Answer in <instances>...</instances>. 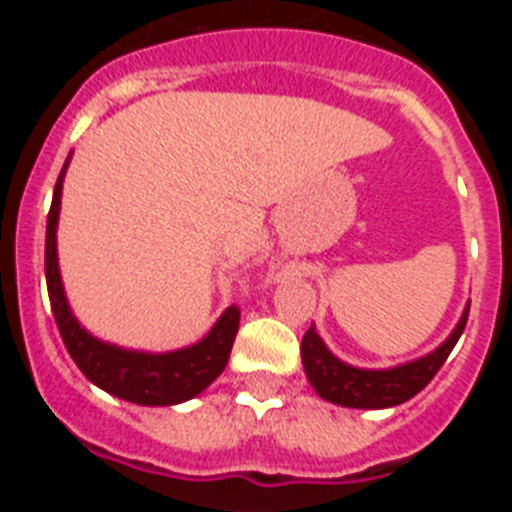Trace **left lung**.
Here are the masks:
<instances>
[{"instance_id":"left-lung-1","label":"left lung","mask_w":512,"mask_h":512,"mask_svg":"<svg viewBox=\"0 0 512 512\" xmlns=\"http://www.w3.org/2000/svg\"><path fill=\"white\" fill-rule=\"evenodd\" d=\"M467 318L469 302L461 312L456 328L451 330L449 338L441 346L433 348L431 354L420 356V359L405 361V364L390 366V369H359V366L346 364L338 356H333V351L325 346L315 325H312L302 336V366H305V374L315 392L333 405L359 410L395 408V405H402V402L418 395L425 384L436 377L443 361L449 359L451 348L464 333Z\"/></svg>"}]
</instances>
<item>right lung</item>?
Listing matches in <instances>:
<instances>
[{
    "instance_id": "right-lung-1",
    "label": "right lung",
    "mask_w": 512,
    "mask_h": 512,
    "mask_svg": "<svg viewBox=\"0 0 512 512\" xmlns=\"http://www.w3.org/2000/svg\"><path fill=\"white\" fill-rule=\"evenodd\" d=\"M69 164L71 153L58 174L51 212H48V228H45V282H48L53 318L61 330L66 351L89 382L120 400L148 405V408L192 400L223 374L235 333H238L241 312L238 307H228L202 341L176 348V351H164V354L133 351V348L115 346V343L92 336L71 312L66 292H63L61 269H58L56 230L58 215H61L63 176H66Z\"/></svg>"
}]
</instances>
